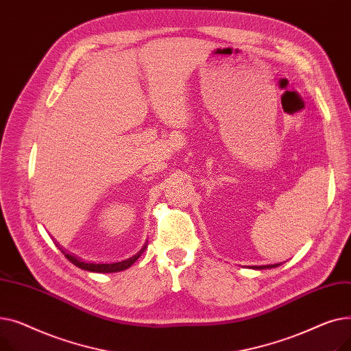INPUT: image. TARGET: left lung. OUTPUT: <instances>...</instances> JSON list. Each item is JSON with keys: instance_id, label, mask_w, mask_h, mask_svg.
<instances>
[{"instance_id": "left-lung-1", "label": "left lung", "mask_w": 351, "mask_h": 351, "mask_svg": "<svg viewBox=\"0 0 351 351\" xmlns=\"http://www.w3.org/2000/svg\"><path fill=\"white\" fill-rule=\"evenodd\" d=\"M278 266H280V263H278V265H267V266H253V269L263 270V269H271V267H278Z\"/></svg>"}]
</instances>
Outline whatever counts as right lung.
<instances>
[{
    "mask_svg": "<svg viewBox=\"0 0 351 351\" xmlns=\"http://www.w3.org/2000/svg\"><path fill=\"white\" fill-rule=\"evenodd\" d=\"M146 247H147V245L145 243L143 247H142L135 256L129 257V259H126V261L117 262V263H98V265H97V263H86V262H82V261L77 259L75 256L68 254V253H65L64 250H61V252L65 254V257H66V259H68L72 265H75L77 267H80V269H82V270L94 271V273H117V271H122V270H126L128 267H131V266L139 259V256L143 253V250H145Z\"/></svg>",
    "mask_w": 351,
    "mask_h": 351,
    "instance_id": "add662e5",
    "label": "right lung"
}]
</instances>
